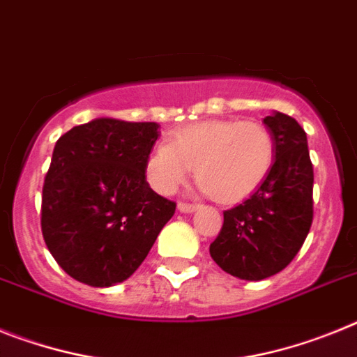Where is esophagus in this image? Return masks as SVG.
I'll return each instance as SVG.
<instances>
[{
    "mask_svg": "<svg viewBox=\"0 0 357 357\" xmlns=\"http://www.w3.org/2000/svg\"><path fill=\"white\" fill-rule=\"evenodd\" d=\"M178 210L181 213H192L197 210V204H190V203H179Z\"/></svg>",
    "mask_w": 357,
    "mask_h": 357,
    "instance_id": "esophagus-1",
    "label": "esophagus"
}]
</instances>
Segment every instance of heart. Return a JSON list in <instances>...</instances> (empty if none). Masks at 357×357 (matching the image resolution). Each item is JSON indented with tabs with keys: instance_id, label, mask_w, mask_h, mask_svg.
I'll return each mask as SVG.
<instances>
[{
	"instance_id": "b5f03b06",
	"label": "heart",
	"mask_w": 357,
	"mask_h": 357,
	"mask_svg": "<svg viewBox=\"0 0 357 357\" xmlns=\"http://www.w3.org/2000/svg\"><path fill=\"white\" fill-rule=\"evenodd\" d=\"M275 163V140L264 123L206 120L185 126L151 151L145 163L151 187L169 196L190 167L201 190L222 204L246 199L266 181Z\"/></svg>"
}]
</instances>
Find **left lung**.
<instances>
[{
	"label": "left lung",
	"mask_w": 357,
	"mask_h": 357,
	"mask_svg": "<svg viewBox=\"0 0 357 357\" xmlns=\"http://www.w3.org/2000/svg\"><path fill=\"white\" fill-rule=\"evenodd\" d=\"M275 140V163L252 196L225 212L210 244L222 271L241 280H264L286 268L300 252L312 222V163L307 135L289 114L264 119Z\"/></svg>",
	"instance_id": "8db88e82"
}]
</instances>
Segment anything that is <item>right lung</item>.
Listing matches in <instances>:
<instances>
[{
  "instance_id": "add662e5",
  "label": "right lung",
  "mask_w": 357,
  "mask_h": 357,
  "mask_svg": "<svg viewBox=\"0 0 357 357\" xmlns=\"http://www.w3.org/2000/svg\"><path fill=\"white\" fill-rule=\"evenodd\" d=\"M158 136L156 122L95 119L57 140L43 187L41 230L71 278L91 287L127 280L174 215L176 203L145 179Z\"/></svg>"
}]
</instances>
